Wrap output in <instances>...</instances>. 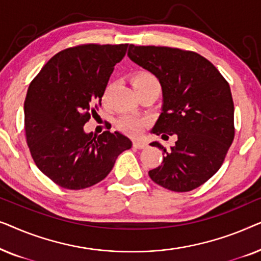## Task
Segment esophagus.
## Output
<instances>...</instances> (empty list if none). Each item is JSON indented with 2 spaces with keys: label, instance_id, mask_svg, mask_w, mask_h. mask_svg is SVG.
Segmentation results:
<instances>
[{
  "label": "esophagus",
  "instance_id": "1",
  "mask_svg": "<svg viewBox=\"0 0 261 261\" xmlns=\"http://www.w3.org/2000/svg\"><path fill=\"white\" fill-rule=\"evenodd\" d=\"M133 147H134V148L142 149V148L147 147V144H146L145 141H138V140H135V141H133Z\"/></svg>",
  "mask_w": 261,
  "mask_h": 261
}]
</instances>
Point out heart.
<instances>
[{
  "mask_svg": "<svg viewBox=\"0 0 261 261\" xmlns=\"http://www.w3.org/2000/svg\"><path fill=\"white\" fill-rule=\"evenodd\" d=\"M132 83H133V87L137 92L146 90V89L159 88L156 78L149 72H146V71H139V72L135 73L133 80H132ZM146 126H147V121L139 116L130 115V114L122 115L117 120V127L124 133L134 135V137L140 135Z\"/></svg>",
  "mask_w": 261,
  "mask_h": 261,
  "instance_id": "heart-1",
  "label": "heart"
}]
</instances>
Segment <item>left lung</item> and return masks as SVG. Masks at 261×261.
Masks as SVG:
<instances>
[{
	"label": "left lung",
	"mask_w": 261,
	"mask_h": 261,
	"mask_svg": "<svg viewBox=\"0 0 261 261\" xmlns=\"http://www.w3.org/2000/svg\"><path fill=\"white\" fill-rule=\"evenodd\" d=\"M128 57L162 85L163 112L152 133L177 135L169 151L159 142L151 144L162 149L164 159L149 177L174 192L201 187L219 171L234 140L229 84L213 63L192 51L130 45Z\"/></svg>",
	"instance_id": "1"
}]
</instances>
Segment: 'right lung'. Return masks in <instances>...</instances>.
<instances>
[{
  "instance_id": "right-lung-1",
  "label": "right lung",
  "mask_w": 261,
  "mask_h": 261,
  "mask_svg": "<svg viewBox=\"0 0 261 261\" xmlns=\"http://www.w3.org/2000/svg\"><path fill=\"white\" fill-rule=\"evenodd\" d=\"M127 48L128 44H83L63 49L31 82L24 99L26 141L35 165L59 187L81 190L99 183L132 147L119 132L83 130Z\"/></svg>"
}]
</instances>
